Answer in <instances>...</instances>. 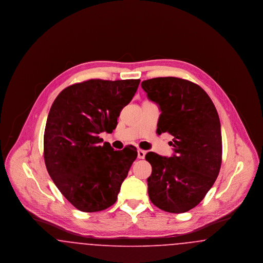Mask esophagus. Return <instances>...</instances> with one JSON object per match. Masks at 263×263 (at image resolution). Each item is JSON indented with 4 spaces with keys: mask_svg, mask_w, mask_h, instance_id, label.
Masks as SVG:
<instances>
[{
    "mask_svg": "<svg viewBox=\"0 0 263 263\" xmlns=\"http://www.w3.org/2000/svg\"><path fill=\"white\" fill-rule=\"evenodd\" d=\"M145 156H146V151L141 150V149L138 150V159H145Z\"/></svg>",
    "mask_w": 263,
    "mask_h": 263,
    "instance_id": "esophagus-1",
    "label": "esophagus"
}]
</instances>
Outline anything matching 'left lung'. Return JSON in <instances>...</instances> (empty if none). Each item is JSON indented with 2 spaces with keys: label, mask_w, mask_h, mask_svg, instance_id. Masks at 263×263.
<instances>
[{
  "label": "left lung",
  "mask_w": 263,
  "mask_h": 263,
  "mask_svg": "<svg viewBox=\"0 0 263 263\" xmlns=\"http://www.w3.org/2000/svg\"><path fill=\"white\" fill-rule=\"evenodd\" d=\"M142 88L160 109L158 134L174 136V156L149 152L147 179L152 203L165 212H187L212 187L222 163L219 115L212 100L198 85L175 77L143 81Z\"/></svg>",
  "instance_id": "obj_1"
}]
</instances>
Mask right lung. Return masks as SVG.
Masks as SVG:
<instances>
[{"label":"right lung","instance_id":"right-lung-1","mask_svg":"<svg viewBox=\"0 0 263 263\" xmlns=\"http://www.w3.org/2000/svg\"><path fill=\"white\" fill-rule=\"evenodd\" d=\"M139 84L91 79L64 88L52 103L44 131L45 165L64 197L82 212L113 205L137 158L135 147L100 146L99 134L116 128Z\"/></svg>","mask_w":263,"mask_h":263}]
</instances>
